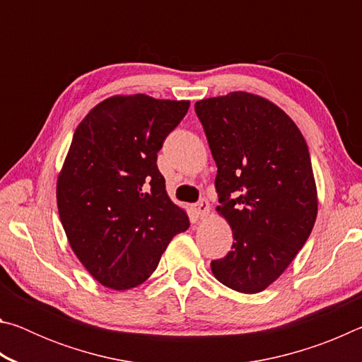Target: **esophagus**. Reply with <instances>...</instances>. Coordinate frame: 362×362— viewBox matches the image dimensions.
Listing matches in <instances>:
<instances>
[{
  "label": "esophagus",
  "instance_id": "esophagus-1",
  "mask_svg": "<svg viewBox=\"0 0 362 362\" xmlns=\"http://www.w3.org/2000/svg\"><path fill=\"white\" fill-rule=\"evenodd\" d=\"M193 212L196 214V217L204 218V217L209 216V212H211V206H209V203H207L206 199H201L198 204H194V206H193Z\"/></svg>",
  "mask_w": 362,
  "mask_h": 362
}]
</instances>
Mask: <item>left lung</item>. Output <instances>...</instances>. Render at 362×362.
<instances>
[{"mask_svg": "<svg viewBox=\"0 0 362 362\" xmlns=\"http://www.w3.org/2000/svg\"><path fill=\"white\" fill-rule=\"evenodd\" d=\"M217 164V212L233 230L231 250L214 276L257 293L274 283L308 240L317 193L305 139L273 102L230 93L194 103Z\"/></svg>", "mask_w": 362, "mask_h": 362, "instance_id": "left-lung-1", "label": "left lung"}]
</instances>
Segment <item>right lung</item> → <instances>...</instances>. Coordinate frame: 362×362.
I'll list each match as a JSON object with an SVG mask.
<instances>
[{"instance_id": "add662e5", "label": "right lung", "mask_w": 362, "mask_h": 362, "mask_svg": "<svg viewBox=\"0 0 362 362\" xmlns=\"http://www.w3.org/2000/svg\"><path fill=\"white\" fill-rule=\"evenodd\" d=\"M188 100L113 95L79 122L57 179L60 222L73 252L102 286L142 284L189 226L158 169L164 139Z\"/></svg>"}]
</instances>
